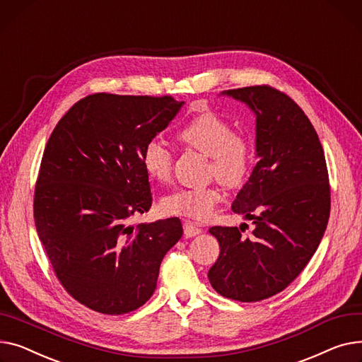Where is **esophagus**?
<instances>
[{
    "instance_id": "esophagus-1",
    "label": "esophagus",
    "mask_w": 362,
    "mask_h": 362,
    "mask_svg": "<svg viewBox=\"0 0 362 362\" xmlns=\"http://www.w3.org/2000/svg\"><path fill=\"white\" fill-rule=\"evenodd\" d=\"M182 226H184V233H185V237H188V238H191V237H196V235H199V233L202 232V229H200L196 223L191 222V221H184Z\"/></svg>"
}]
</instances>
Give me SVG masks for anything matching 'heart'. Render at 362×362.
<instances>
[{
  "instance_id": "b5f03b06",
  "label": "heart",
  "mask_w": 362,
  "mask_h": 362,
  "mask_svg": "<svg viewBox=\"0 0 362 362\" xmlns=\"http://www.w3.org/2000/svg\"><path fill=\"white\" fill-rule=\"evenodd\" d=\"M178 140L207 155L209 173L223 185L237 188L247 181L252 166V144L248 137L233 132L232 124L216 112L204 111L191 118L181 127ZM141 165L148 177L165 184L173 178L174 152L156 139L148 140L143 147ZM222 197V189L215 184L180 188L166 194L160 207L168 215L204 221L214 214Z\"/></svg>"
}]
</instances>
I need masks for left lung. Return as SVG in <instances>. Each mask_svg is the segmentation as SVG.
I'll list each match as a JSON object with an SVG mask.
<instances>
[{
  "mask_svg": "<svg viewBox=\"0 0 362 362\" xmlns=\"http://www.w3.org/2000/svg\"><path fill=\"white\" fill-rule=\"evenodd\" d=\"M257 115V156L232 210L256 228L211 226L221 252L209 270L214 289L229 300L257 303L282 292L304 270L330 216L323 146L308 117L269 84L228 90Z\"/></svg>",
  "mask_w": 362,
  "mask_h": 362,
  "instance_id": "left-lung-1",
  "label": "left lung"
}]
</instances>
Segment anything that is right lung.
<instances>
[{
    "mask_svg": "<svg viewBox=\"0 0 362 362\" xmlns=\"http://www.w3.org/2000/svg\"><path fill=\"white\" fill-rule=\"evenodd\" d=\"M181 105L171 95L93 93L71 106L45 146L33 197L37 235L62 288L93 311L141 307L182 235L178 218L132 223L153 200L143 147Z\"/></svg>",
    "mask_w": 362,
    "mask_h": 362,
    "instance_id": "add662e5",
    "label": "right lung"
}]
</instances>
